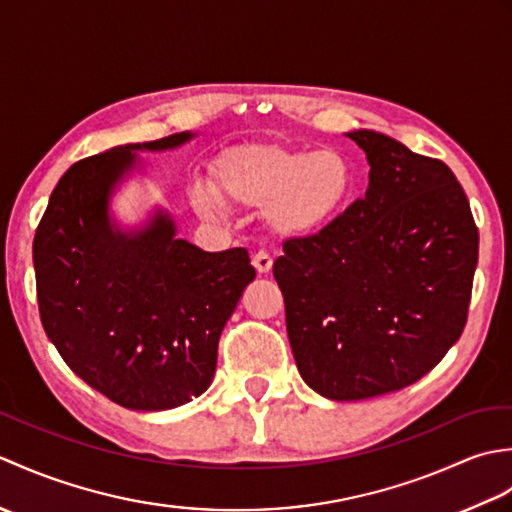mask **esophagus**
<instances>
[{
	"instance_id": "34e87169",
	"label": "esophagus",
	"mask_w": 512,
	"mask_h": 512,
	"mask_svg": "<svg viewBox=\"0 0 512 512\" xmlns=\"http://www.w3.org/2000/svg\"><path fill=\"white\" fill-rule=\"evenodd\" d=\"M253 266L259 275H266L270 268H273V257H270L266 250H259V253L253 255Z\"/></svg>"
}]
</instances>
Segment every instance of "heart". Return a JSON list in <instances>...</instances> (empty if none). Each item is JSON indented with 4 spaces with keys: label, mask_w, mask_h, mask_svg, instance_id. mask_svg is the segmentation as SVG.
I'll list each match as a JSON object with an SVG mask.
<instances>
[{
    "label": "heart",
    "mask_w": 512,
    "mask_h": 512,
    "mask_svg": "<svg viewBox=\"0 0 512 512\" xmlns=\"http://www.w3.org/2000/svg\"><path fill=\"white\" fill-rule=\"evenodd\" d=\"M215 188L200 184L193 202L204 215H217L224 200L239 206H264L275 233L301 237L332 224L345 209L354 187L350 160L336 149H286L242 145L224 151L213 167Z\"/></svg>",
    "instance_id": "heart-1"
}]
</instances>
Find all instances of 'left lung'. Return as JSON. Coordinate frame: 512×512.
Listing matches in <instances>:
<instances>
[{"label": "left lung", "instance_id": "left-lung-1", "mask_svg": "<svg viewBox=\"0 0 512 512\" xmlns=\"http://www.w3.org/2000/svg\"><path fill=\"white\" fill-rule=\"evenodd\" d=\"M369 187L317 235L284 242L273 275L301 378L332 400L416 383L469 317L480 235L442 160L385 134L350 132Z\"/></svg>", "mask_w": 512, "mask_h": 512}]
</instances>
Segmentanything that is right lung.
Wrapping results in <instances>:
<instances>
[{
	"mask_svg": "<svg viewBox=\"0 0 512 512\" xmlns=\"http://www.w3.org/2000/svg\"><path fill=\"white\" fill-rule=\"evenodd\" d=\"M193 134L114 147L63 173L32 242L39 317L76 376L127 409L180 407L211 385L217 341L255 279L246 248L222 253L176 237L169 213L123 233L110 195L136 151Z\"/></svg>",
	"mask_w": 512,
	"mask_h": 512,
	"instance_id": "add662e5",
	"label": "right lung"
}]
</instances>
